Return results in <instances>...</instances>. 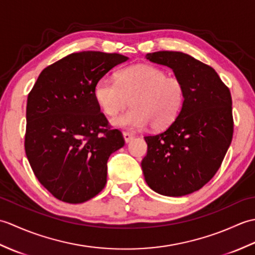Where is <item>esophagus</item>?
<instances>
[{"label":"esophagus","mask_w":255,"mask_h":255,"mask_svg":"<svg viewBox=\"0 0 255 255\" xmlns=\"http://www.w3.org/2000/svg\"><path fill=\"white\" fill-rule=\"evenodd\" d=\"M123 136H124V139H125V141H126V142H129L133 138V134L129 133V132H124Z\"/></svg>","instance_id":"1"}]
</instances>
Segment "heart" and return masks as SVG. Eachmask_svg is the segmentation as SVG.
Listing matches in <instances>:
<instances>
[{"mask_svg": "<svg viewBox=\"0 0 255 255\" xmlns=\"http://www.w3.org/2000/svg\"><path fill=\"white\" fill-rule=\"evenodd\" d=\"M94 99L108 116H115L132 100L133 108L112 119L115 127L142 129L151 123L163 129L175 121L186 97L185 86L176 77L151 64L123 69L118 79L103 78L94 86Z\"/></svg>", "mask_w": 255, "mask_h": 255, "instance_id": "b5f03b06", "label": "heart"}]
</instances>
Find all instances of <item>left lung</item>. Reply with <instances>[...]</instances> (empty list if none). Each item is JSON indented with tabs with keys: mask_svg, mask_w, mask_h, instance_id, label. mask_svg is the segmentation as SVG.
<instances>
[{
	"mask_svg": "<svg viewBox=\"0 0 255 255\" xmlns=\"http://www.w3.org/2000/svg\"><path fill=\"white\" fill-rule=\"evenodd\" d=\"M145 58L171 68L186 97L166 130L144 137V180L158 194L184 196L214 177L228 151L234 133L231 94L213 68L187 53L156 51Z\"/></svg>",
	"mask_w": 255,
	"mask_h": 255,
	"instance_id": "1",
	"label": "left lung"
}]
</instances>
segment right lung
I'll list each match as a JSON object with an SVG mask.
<instances>
[{"label":"right lung","mask_w":255,"mask_h":255,"mask_svg":"<svg viewBox=\"0 0 255 255\" xmlns=\"http://www.w3.org/2000/svg\"><path fill=\"white\" fill-rule=\"evenodd\" d=\"M119 53H71L41 71L28 94L25 151L34 174L57 199L80 204L104 188L110 155L125 140L94 99V86Z\"/></svg>","instance_id":"obj_1"}]
</instances>
